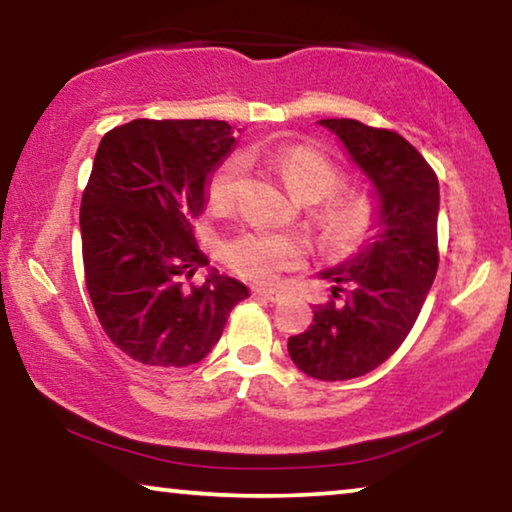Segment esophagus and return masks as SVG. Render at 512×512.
<instances>
[{
    "instance_id": "obj_1",
    "label": "esophagus",
    "mask_w": 512,
    "mask_h": 512,
    "mask_svg": "<svg viewBox=\"0 0 512 512\" xmlns=\"http://www.w3.org/2000/svg\"><path fill=\"white\" fill-rule=\"evenodd\" d=\"M253 294L259 299H264V301H278L280 297H283V294L276 292V290H262V287H255Z\"/></svg>"
}]
</instances>
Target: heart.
Masks as SVG:
<instances>
[{
	"instance_id": "heart-1",
	"label": "heart",
	"mask_w": 512,
	"mask_h": 512,
	"mask_svg": "<svg viewBox=\"0 0 512 512\" xmlns=\"http://www.w3.org/2000/svg\"><path fill=\"white\" fill-rule=\"evenodd\" d=\"M269 157L290 192L301 201H321L318 227L322 241L331 248H352L373 232L378 222V204L369 192L345 190L343 174L334 162L308 146H280ZM246 181V160L229 157L208 183V201L215 213H232L239 204L241 187ZM306 257L304 241L292 234L246 232L225 246V262L234 273L257 285H273L280 273L297 269Z\"/></svg>"
}]
</instances>
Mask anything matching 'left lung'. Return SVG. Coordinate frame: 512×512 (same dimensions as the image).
I'll use <instances>...</instances> for the list:
<instances>
[{"label":"left lung","instance_id":"left-lung-1","mask_svg":"<svg viewBox=\"0 0 512 512\" xmlns=\"http://www.w3.org/2000/svg\"><path fill=\"white\" fill-rule=\"evenodd\" d=\"M348 150L376 192V236L348 262L320 276L334 283L313 325L290 336L287 352L306 376L350 380L397 352L413 329L438 269V178L390 129L350 118L320 120Z\"/></svg>","mask_w":512,"mask_h":512}]
</instances>
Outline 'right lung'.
Segmentation results:
<instances>
[{
	"instance_id": "add662e5",
	"label": "right lung",
	"mask_w": 512,
	"mask_h": 512,
	"mask_svg": "<svg viewBox=\"0 0 512 512\" xmlns=\"http://www.w3.org/2000/svg\"><path fill=\"white\" fill-rule=\"evenodd\" d=\"M236 136L225 120H132L104 134L81 201L85 285L106 336L136 362L190 366L248 297L208 269L192 225Z\"/></svg>"
}]
</instances>
